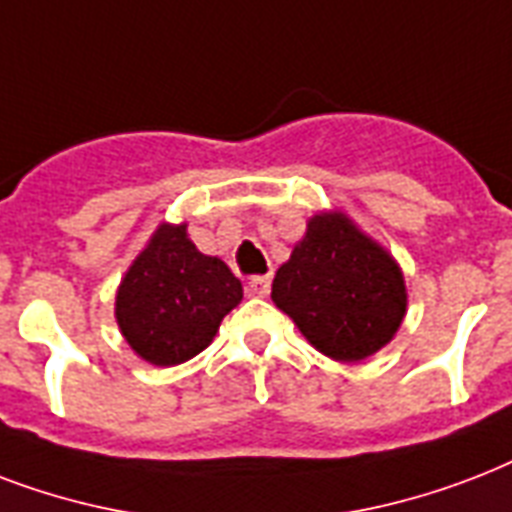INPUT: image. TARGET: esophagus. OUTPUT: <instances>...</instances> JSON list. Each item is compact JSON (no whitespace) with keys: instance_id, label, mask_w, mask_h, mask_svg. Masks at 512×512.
I'll return each instance as SVG.
<instances>
[{"instance_id":"esophagus-1","label":"esophagus","mask_w":512,"mask_h":512,"mask_svg":"<svg viewBox=\"0 0 512 512\" xmlns=\"http://www.w3.org/2000/svg\"><path fill=\"white\" fill-rule=\"evenodd\" d=\"M269 288H272V277L259 275L248 280L245 293H248V296H256V299H264V296H269Z\"/></svg>"}]
</instances>
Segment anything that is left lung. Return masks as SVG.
Returning a JSON list of instances; mask_svg holds the SVG:
<instances>
[{"label":"left lung","instance_id":"obj_1","mask_svg":"<svg viewBox=\"0 0 512 512\" xmlns=\"http://www.w3.org/2000/svg\"><path fill=\"white\" fill-rule=\"evenodd\" d=\"M277 310L318 352L342 363L374 355L406 318L398 261L342 211L318 213L272 280Z\"/></svg>","mask_w":512,"mask_h":512}]
</instances>
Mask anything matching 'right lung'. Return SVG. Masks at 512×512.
<instances>
[{"mask_svg": "<svg viewBox=\"0 0 512 512\" xmlns=\"http://www.w3.org/2000/svg\"><path fill=\"white\" fill-rule=\"evenodd\" d=\"M243 285L216 256H205L186 224H160L122 277L114 318L125 342L152 366H178L213 342Z\"/></svg>", "mask_w": 512, "mask_h": 512, "instance_id": "obj_1", "label": "right lung"}]
</instances>
